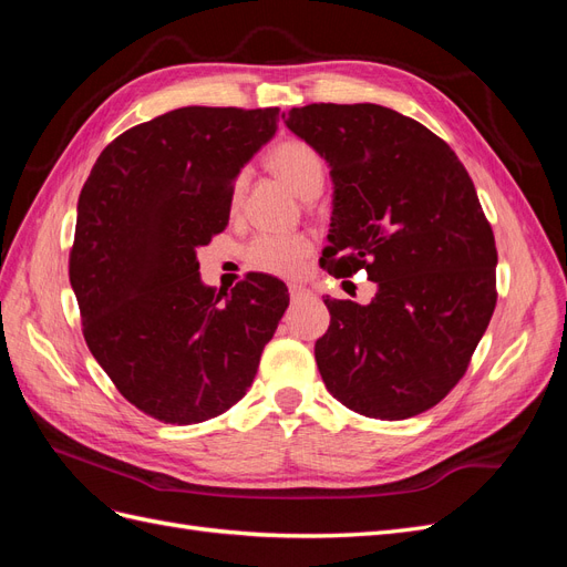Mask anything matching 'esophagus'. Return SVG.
Listing matches in <instances>:
<instances>
[{
    "instance_id": "34e87169",
    "label": "esophagus",
    "mask_w": 567,
    "mask_h": 567,
    "mask_svg": "<svg viewBox=\"0 0 567 567\" xmlns=\"http://www.w3.org/2000/svg\"><path fill=\"white\" fill-rule=\"evenodd\" d=\"M288 293H290V300H300V298H305V293H307V290L302 288V286H298V284H290L288 286Z\"/></svg>"
}]
</instances>
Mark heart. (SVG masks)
Listing matches in <instances>:
<instances>
[{
  "label": "heart",
  "mask_w": 567,
  "mask_h": 567,
  "mask_svg": "<svg viewBox=\"0 0 567 567\" xmlns=\"http://www.w3.org/2000/svg\"><path fill=\"white\" fill-rule=\"evenodd\" d=\"M269 165L288 182L298 196H310L312 192H321L326 167L319 153L302 140H284L269 153ZM246 177L238 175L231 186V205L238 208L244 198ZM315 250L310 236L305 234H274L265 231L257 234L246 257L248 262L267 274H277V277H296L302 269L305 260Z\"/></svg>",
  "instance_id": "heart-1"
}]
</instances>
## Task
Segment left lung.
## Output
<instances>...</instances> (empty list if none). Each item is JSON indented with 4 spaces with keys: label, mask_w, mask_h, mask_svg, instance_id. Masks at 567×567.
Masks as SVG:
<instances>
[{
    "label": "left lung",
    "mask_w": 567,
    "mask_h": 567,
    "mask_svg": "<svg viewBox=\"0 0 567 567\" xmlns=\"http://www.w3.org/2000/svg\"><path fill=\"white\" fill-rule=\"evenodd\" d=\"M286 127L329 163L333 215L321 267L367 269L369 305L326 298L315 346L338 402L381 421L435 406L466 373L496 305V246L475 186L437 134L375 104H310Z\"/></svg>",
    "instance_id": "obj_1"
}]
</instances>
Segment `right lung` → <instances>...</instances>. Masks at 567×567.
<instances>
[{
	"mask_svg": "<svg viewBox=\"0 0 567 567\" xmlns=\"http://www.w3.org/2000/svg\"><path fill=\"white\" fill-rule=\"evenodd\" d=\"M277 123L279 109L169 111L113 140L80 192L68 274L84 340L120 394L163 423L241 400L288 307L267 274L215 296L196 257L229 225L234 179Z\"/></svg>",
	"mask_w": 567,
	"mask_h": 567,
	"instance_id": "add662e5",
	"label": "right lung"
}]
</instances>
